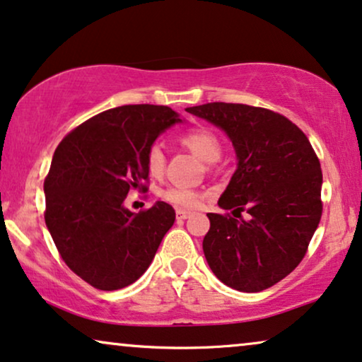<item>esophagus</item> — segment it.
<instances>
[{"label":"esophagus","mask_w":362,"mask_h":362,"mask_svg":"<svg viewBox=\"0 0 362 362\" xmlns=\"http://www.w3.org/2000/svg\"><path fill=\"white\" fill-rule=\"evenodd\" d=\"M191 216L189 211H185V209H177L176 211V218L177 219H187Z\"/></svg>","instance_id":"esophagus-1"}]
</instances>
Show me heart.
Returning a JSON list of instances; mask_svg holds the SVG:
<instances>
[{"instance_id": "obj_1", "label": "heart", "mask_w": 362, "mask_h": 362, "mask_svg": "<svg viewBox=\"0 0 362 362\" xmlns=\"http://www.w3.org/2000/svg\"><path fill=\"white\" fill-rule=\"evenodd\" d=\"M180 141L182 146L194 153L196 156H199L203 161L214 163L221 156V141L213 131L206 128L187 131L181 136ZM146 170L153 177H161L166 171V153H164L161 144L156 143L148 148ZM161 198L180 209H196L203 204L206 194L198 189H191V187L171 186L161 192Z\"/></svg>"}]
</instances>
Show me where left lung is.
Segmentation results:
<instances>
[{
    "label": "left lung",
    "instance_id": "8db88e82",
    "mask_svg": "<svg viewBox=\"0 0 362 362\" xmlns=\"http://www.w3.org/2000/svg\"><path fill=\"white\" fill-rule=\"evenodd\" d=\"M186 111L221 128L238 156V170L218 201L234 216L208 213L206 261L229 288H271L303 261L321 221L316 153L293 121L266 107L208 103ZM243 210L250 214L247 220L240 218Z\"/></svg>",
    "mask_w": 362,
    "mask_h": 362
}]
</instances>
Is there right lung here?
<instances>
[{"mask_svg":"<svg viewBox=\"0 0 362 362\" xmlns=\"http://www.w3.org/2000/svg\"><path fill=\"white\" fill-rule=\"evenodd\" d=\"M180 121L168 106H118L84 121L56 148L45 221L66 266L93 288L133 284L175 224V209L163 201L139 213L123 203L131 189H148V148Z\"/></svg>","mask_w":362,"mask_h":362,"instance_id":"right-lung-1","label":"right lung"}]
</instances>
